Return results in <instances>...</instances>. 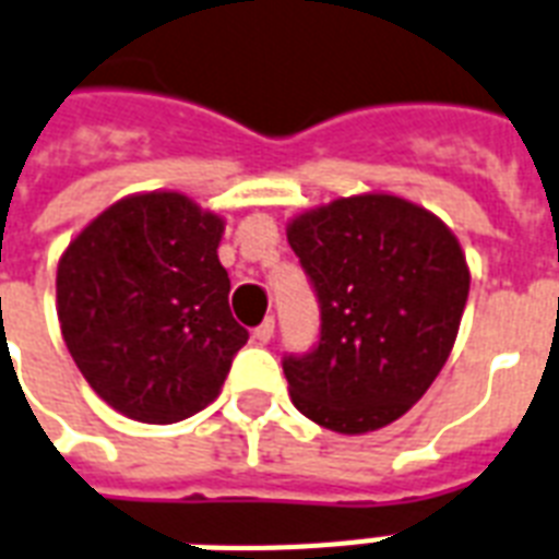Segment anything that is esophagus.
Returning <instances> with one entry per match:
<instances>
[{
    "label": "esophagus",
    "mask_w": 559,
    "mask_h": 559,
    "mask_svg": "<svg viewBox=\"0 0 559 559\" xmlns=\"http://www.w3.org/2000/svg\"><path fill=\"white\" fill-rule=\"evenodd\" d=\"M272 336H275V319L266 317V319H263V322H261V325L254 328V340H258L261 346H266V343H270Z\"/></svg>",
    "instance_id": "obj_1"
}]
</instances>
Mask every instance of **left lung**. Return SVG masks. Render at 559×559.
<instances>
[{
	"mask_svg": "<svg viewBox=\"0 0 559 559\" xmlns=\"http://www.w3.org/2000/svg\"><path fill=\"white\" fill-rule=\"evenodd\" d=\"M287 240L319 298V343L284 357L289 399L336 433H369L419 402L449 360L468 266L440 216L402 195L334 199Z\"/></svg>",
	"mask_w": 559,
	"mask_h": 559,
	"instance_id": "8db88e82",
	"label": "left lung"
}]
</instances>
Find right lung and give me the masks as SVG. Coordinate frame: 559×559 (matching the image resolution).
<instances>
[{
	"label": "right lung",
	"instance_id": "obj_1",
	"mask_svg": "<svg viewBox=\"0 0 559 559\" xmlns=\"http://www.w3.org/2000/svg\"><path fill=\"white\" fill-rule=\"evenodd\" d=\"M225 219L176 190L102 211L58 261V322L93 393L146 425H173L219 395L249 331L228 308Z\"/></svg>",
	"mask_w": 559,
	"mask_h": 559
}]
</instances>
